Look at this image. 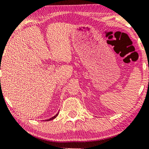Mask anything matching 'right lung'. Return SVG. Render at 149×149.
<instances>
[{
  "label": "right lung",
  "instance_id": "right-lung-1",
  "mask_svg": "<svg viewBox=\"0 0 149 149\" xmlns=\"http://www.w3.org/2000/svg\"><path fill=\"white\" fill-rule=\"evenodd\" d=\"M58 114H57V115H55V116H54V117H53L52 118H51V119H49L45 120V121H51V120H53V119H55V118H56V117H57V116H58Z\"/></svg>",
  "mask_w": 149,
  "mask_h": 149
}]
</instances>
